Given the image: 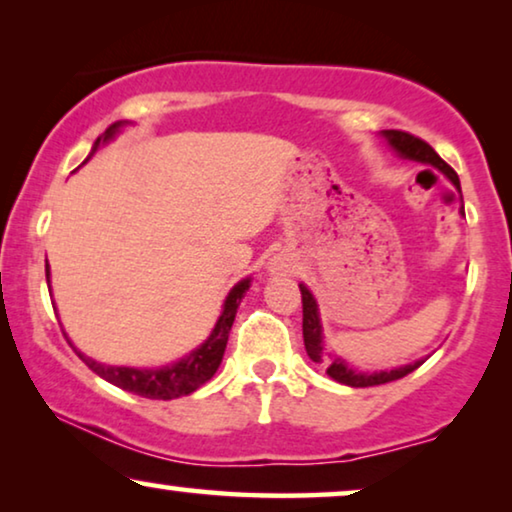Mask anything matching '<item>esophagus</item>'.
<instances>
[{
    "instance_id": "esophagus-1",
    "label": "esophagus",
    "mask_w": 512,
    "mask_h": 512,
    "mask_svg": "<svg viewBox=\"0 0 512 512\" xmlns=\"http://www.w3.org/2000/svg\"><path fill=\"white\" fill-rule=\"evenodd\" d=\"M282 270H284L282 261H277V258H275V261L270 263V272H272V275H277V272H282Z\"/></svg>"
}]
</instances>
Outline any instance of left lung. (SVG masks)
<instances>
[{
    "mask_svg": "<svg viewBox=\"0 0 512 512\" xmlns=\"http://www.w3.org/2000/svg\"><path fill=\"white\" fill-rule=\"evenodd\" d=\"M382 137L387 139V144L396 151V156H401L405 160H415V163H422L426 167H433V170L445 174V177L454 184V188H457V191L461 193V184H459L457 172H454L452 167L447 165L445 160L440 158L429 144L424 142V139H419L415 135H408V132H403V130H382ZM300 293H303L305 352L314 363H324L328 377H333L335 382L347 384V387H377V384H387V382L401 380V377L410 375L412 370H417L426 361V359H419L415 363H408V366H398V368H391V370H375V373H363V370L352 368L345 359H342V356H335L326 349V345H324V326H321L317 298L312 296V291L307 289L305 284H300Z\"/></svg>",
    "mask_w": 512,
    "mask_h": 512,
    "instance_id": "left-lung-1",
    "label": "left lung"
}]
</instances>
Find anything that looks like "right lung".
<instances>
[{
	"label": "right lung",
	"instance_id": "obj_1",
	"mask_svg": "<svg viewBox=\"0 0 512 512\" xmlns=\"http://www.w3.org/2000/svg\"><path fill=\"white\" fill-rule=\"evenodd\" d=\"M125 125H128V121H118L114 125H109V128L95 139L90 156L100 149V144L111 142V139H114ZM46 282H48V289H51V268H48V263H46ZM249 286H251V277L240 279V282L230 289L226 300H223L221 314L219 319H216L212 333L207 335V340L195 347L191 354L181 356L179 361L167 363V366H160V368L107 366V363H100L79 352V349L74 347V342L69 338L67 340L69 345L74 347V352L79 354V359L86 363L95 375H100L102 380L111 382L114 387H121L125 391H130V394H137L144 398H153V401H172V398L193 394L195 389H200L202 384L212 380L216 370H219L223 352H226V345H228V333L230 328H233L237 307H240L244 293L249 291Z\"/></svg>",
	"mask_w": 512,
	"mask_h": 512
}]
</instances>
